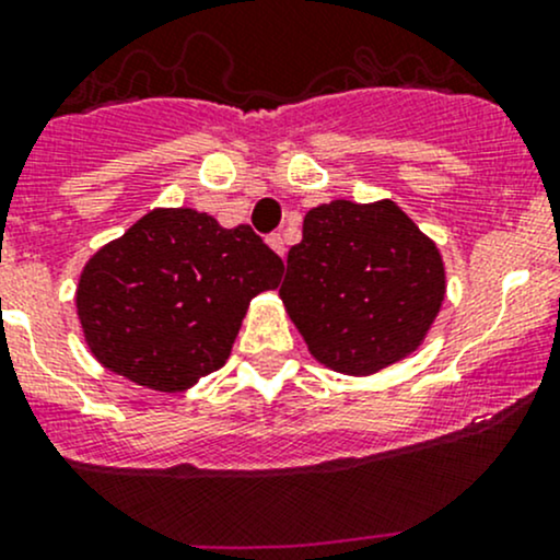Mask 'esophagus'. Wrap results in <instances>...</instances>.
Returning a JSON list of instances; mask_svg holds the SVG:
<instances>
[{
    "mask_svg": "<svg viewBox=\"0 0 560 560\" xmlns=\"http://www.w3.org/2000/svg\"><path fill=\"white\" fill-rule=\"evenodd\" d=\"M267 243H269V248L275 250V254L285 256V240H282V234H269Z\"/></svg>",
    "mask_w": 560,
    "mask_h": 560,
    "instance_id": "esophagus-1",
    "label": "esophagus"
}]
</instances>
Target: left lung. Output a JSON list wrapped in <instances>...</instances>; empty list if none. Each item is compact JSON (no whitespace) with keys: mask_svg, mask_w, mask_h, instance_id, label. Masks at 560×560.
<instances>
[{"mask_svg":"<svg viewBox=\"0 0 560 560\" xmlns=\"http://www.w3.org/2000/svg\"><path fill=\"white\" fill-rule=\"evenodd\" d=\"M443 296L441 250L393 200L312 208L280 285L312 358L350 376L417 352Z\"/></svg>","mask_w":560,"mask_h":560,"instance_id":"1","label":"left lung"}]
</instances>
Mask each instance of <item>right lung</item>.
<instances>
[{"instance_id":"right-lung-1","label":"right lung","mask_w":560,"mask_h":560,"mask_svg":"<svg viewBox=\"0 0 560 560\" xmlns=\"http://www.w3.org/2000/svg\"><path fill=\"white\" fill-rule=\"evenodd\" d=\"M280 275L282 258L248 224L158 208L85 264L77 315L104 369L182 393L226 363L250 299Z\"/></svg>"}]
</instances>
